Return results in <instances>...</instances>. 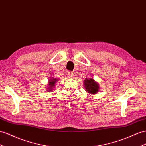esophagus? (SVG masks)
Instances as JSON below:
<instances>
[{
	"label": "esophagus",
	"mask_w": 146,
	"mask_h": 146,
	"mask_svg": "<svg viewBox=\"0 0 146 146\" xmlns=\"http://www.w3.org/2000/svg\"><path fill=\"white\" fill-rule=\"evenodd\" d=\"M68 76L69 78H73V73L72 72H68Z\"/></svg>",
	"instance_id": "1"
}]
</instances>
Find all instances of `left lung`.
<instances>
[{"label": "left lung", "instance_id": "left-lung-1", "mask_svg": "<svg viewBox=\"0 0 146 146\" xmlns=\"http://www.w3.org/2000/svg\"><path fill=\"white\" fill-rule=\"evenodd\" d=\"M84 88L88 93L91 94H96L97 92L99 91V86L98 83L96 82L92 78H89L87 79L86 78L84 82Z\"/></svg>", "mask_w": 146, "mask_h": 146}]
</instances>
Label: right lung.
Here are the masks:
<instances>
[{"instance_id":"right-lung-1","label":"right lung","mask_w":146,"mask_h":146,"mask_svg":"<svg viewBox=\"0 0 146 146\" xmlns=\"http://www.w3.org/2000/svg\"><path fill=\"white\" fill-rule=\"evenodd\" d=\"M58 80V78L57 79V78H56L52 77L50 79L48 80V87L47 89V90L48 91H50L52 90V89H53V88L55 86V84L56 83H57Z\"/></svg>"}]
</instances>
